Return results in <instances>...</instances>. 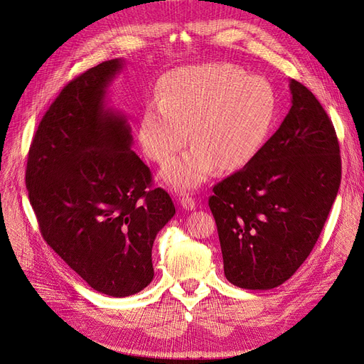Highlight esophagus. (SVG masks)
<instances>
[{
	"label": "esophagus",
	"mask_w": 364,
	"mask_h": 364,
	"mask_svg": "<svg viewBox=\"0 0 364 364\" xmlns=\"http://www.w3.org/2000/svg\"><path fill=\"white\" fill-rule=\"evenodd\" d=\"M180 205H181V207H183L184 210H187V211H193L195 207H196V202H195V199H193L192 196L186 195V196L180 198Z\"/></svg>",
	"instance_id": "1"
}]
</instances>
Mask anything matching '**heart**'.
I'll return each instance as SVG.
<instances>
[{
	"label": "heart",
	"mask_w": 364,
	"mask_h": 364,
	"mask_svg": "<svg viewBox=\"0 0 364 364\" xmlns=\"http://www.w3.org/2000/svg\"><path fill=\"white\" fill-rule=\"evenodd\" d=\"M277 98L262 77L230 64L180 68L162 78L157 101L141 114L138 138L151 161L165 164L188 139L193 146L161 172L178 192L192 191L218 168L244 166L271 129Z\"/></svg>",
	"instance_id": "heart-1"
}]
</instances>
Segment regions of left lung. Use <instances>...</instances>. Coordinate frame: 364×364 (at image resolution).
<instances>
[{
	"mask_svg": "<svg viewBox=\"0 0 364 364\" xmlns=\"http://www.w3.org/2000/svg\"><path fill=\"white\" fill-rule=\"evenodd\" d=\"M291 108L238 172L214 186L225 275L233 286L271 290L300 267L324 228L341 186L333 123L314 93L290 80Z\"/></svg>",
	"mask_w": 364,
	"mask_h": 364,
	"instance_id": "1",
	"label": "left lung"
}]
</instances>
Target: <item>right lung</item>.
<instances>
[{
	"mask_svg": "<svg viewBox=\"0 0 364 364\" xmlns=\"http://www.w3.org/2000/svg\"><path fill=\"white\" fill-rule=\"evenodd\" d=\"M124 59L105 60L60 90L28 153L26 188L44 241L100 293L126 297L154 277L156 235L176 214L132 151L131 124L107 105Z\"/></svg>",
	"mask_w": 364,
	"mask_h": 364,
	"instance_id": "add662e5",
	"label": "right lung"
}]
</instances>
